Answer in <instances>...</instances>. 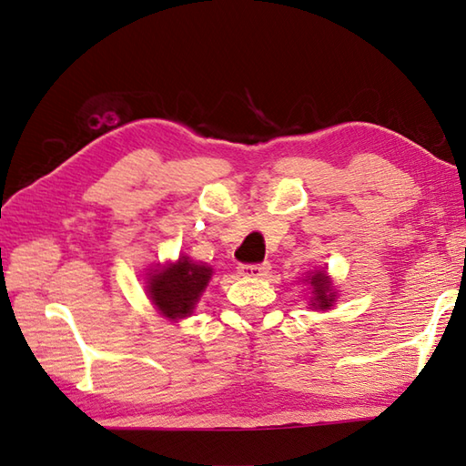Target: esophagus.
<instances>
[{
  "instance_id": "obj_1",
  "label": "esophagus",
  "mask_w": 466,
  "mask_h": 466,
  "mask_svg": "<svg viewBox=\"0 0 466 466\" xmlns=\"http://www.w3.org/2000/svg\"><path fill=\"white\" fill-rule=\"evenodd\" d=\"M270 270V264H241L239 274L246 279H262Z\"/></svg>"
}]
</instances>
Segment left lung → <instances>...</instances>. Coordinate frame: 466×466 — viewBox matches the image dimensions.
Segmentation results:
<instances>
[{
	"mask_svg": "<svg viewBox=\"0 0 466 466\" xmlns=\"http://www.w3.org/2000/svg\"><path fill=\"white\" fill-rule=\"evenodd\" d=\"M309 280H311L313 295H315L313 307H317V309H329L331 303H333V297H336V295H333V292H331V282L328 279V274L317 272Z\"/></svg>",
	"mask_w": 466,
	"mask_h": 466,
	"instance_id": "8db88e82",
	"label": "left lung"
}]
</instances>
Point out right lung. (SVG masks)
I'll return each mask as SVG.
<instances>
[{
  "mask_svg": "<svg viewBox=\"0 0 466 466\" xmlns=\"http://www.w3.org/2000/svg\"><path fill=\"white\" fill-rule=\"evenodd\" d=\"M212 270L208 266L190 262L179 258L174 266L157 270L149 280V295L155 307L169 317L182 319L192 313L200 292L207 289Z\"/></svg>",
  "mask_w": 466,
  "mask_h": 466,
  "instance_id": "right-lung-1",
  "label": "right lung"
}]
</instances>
